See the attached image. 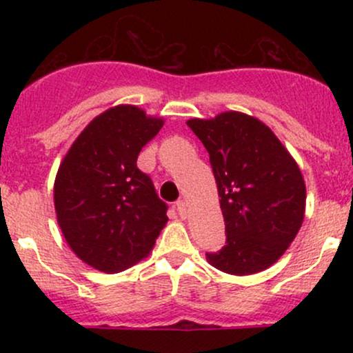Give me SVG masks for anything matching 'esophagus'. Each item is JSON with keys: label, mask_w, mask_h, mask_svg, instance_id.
Returning <instances> with one entry per match:
<instances>
[{"label": "esophagus", "mask_w": 353, "mask_h": 353, "mask_svg": "<svg viewBox=\"0 0 353 353\" xmlns=\"http://www.w3.org/2000/svg\"><path fill=\"white\" fill-rule=\"evenodd\" d=\"M176 209H177V212H179L181 217H188V202L177 201L176 202Z\"/></svg>", "instance_id": "esophagus-1"}]
</instances>
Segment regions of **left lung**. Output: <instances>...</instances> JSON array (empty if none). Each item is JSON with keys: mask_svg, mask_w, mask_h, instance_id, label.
Returning <instances> with one entry per match:
<instances>
[{"mask_svg": "<svg viewBox=\"0 0 353 353\" xmlns=\"http://www.w3.org/2000/svg\"><path fill=\"white\" fill-rule=\"evenodd\" d=\"M208 149L225 222V245L205 254L230 275L269 269L302 228L307 190L299 164L257 117L225 111L188 121Z\"/></svg>", "mask_w": 353, "mask_h": 353, "instance_id": "left-lung-1", "label": "left lung"}]
</instances>
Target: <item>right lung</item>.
<instances>
[{
  "label": "right lung",
  "instance_id": "add662e5",
  "mask_svg": "<svg viewBox=\"0 0 353 353\" xmlns=\"http://www.w3.org/2000/svg\"><path fill=\"white\" fill-rule=\"evenodd\" d=\"M163 117L119 104L81 131L54 179V210L68 245L92 269L116 274L143 261L168 224V205L137 169Z\"/></svg>",
  "mask_w": 353,
  "mask_h": 353
}]
</instances>
